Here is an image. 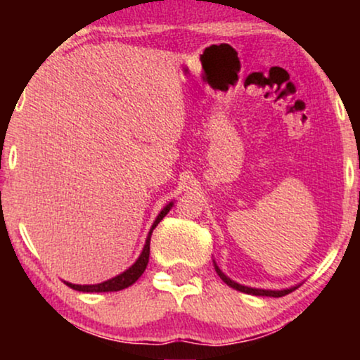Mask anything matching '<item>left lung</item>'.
Segmentation results:
<instances>
[{
	"mask_svg": "<svg viewBox=\"0 0 360 360\" xmlns=\"http://www.w3.org/2000/svg\"><path fill=\"white\" fill-rule=\"evenodd\" d=\"M214 269H216V274L219 275L221 280L226 285H229L231 288L234 290H239V292L243 293H248V295H255V297H274V298H278V297H285V295H288L290 292H293V290H297L300 285L297 287H292V288H285V290H264V288H252V287H245V285H240V283H236L234 280H231L229 277H226V275L221 272V269L216 265L214 262Z\"/></svg>",
	"mask_w": 360,
	"mask_h": 360,
	"instance_id": "obj_1",
	"label": "left lung"
}]
</instances>
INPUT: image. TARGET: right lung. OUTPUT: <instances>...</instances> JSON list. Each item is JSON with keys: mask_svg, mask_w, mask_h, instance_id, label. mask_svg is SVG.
I'll return each mask as SVG.
<instances>
[{"mask_svg": "<svg viewBox=\"0 0 360 360\" xmlns=\"http://www.w3.org/2000/svg\"><path fill=\"white\" fill-rule=\"evenodd\" d=\"M172 206H174V201H170L169 205L165 206L164 210L160 211L159 216H157L154 224H152V228L149 231V234H147V239H146V244H144V249H142V252L139 257L134 264L131 265L129 269L124 270V272L116 275V277H112L110 280H106V282H101V283H95V285H75V283H70V282H65L68 287L77 290V292H83V293H101V292H120L122 288H127L131 287L132 283L136 282L137 278L141 277L142 274H144V270L147 267V264H149V254H150V236H152V231L155 229V226L160 223L162 219L165 218V214L169 213Z\"/></svg>", "mask_w": 360, "mask_h": 360, "instance_id": "add662e5", "label": "right lung"}]
</instances>
